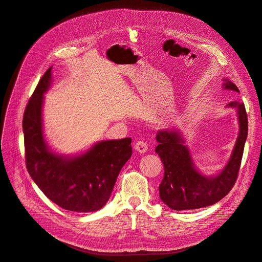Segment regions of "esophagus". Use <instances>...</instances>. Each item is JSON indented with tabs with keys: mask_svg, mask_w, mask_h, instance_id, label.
<instances>
[{
	"mask_svg": "<svg viewBox=\"0 0 262 262\" xmlns=\"http://www.w3.org/2000/svg\"><path fill=\"white\" fill-rule=\"evenodd\" d=\"M134 149H135V150L138 151L139 154H145L148 150V145L143 140H138L137 143H135V145H134Z\"/></svg>",
	"mask_w": 262,
	"mask_h": 262,
	"instance_id": "esophagus-1",
	"label": "esophagus"
}]
</instances>
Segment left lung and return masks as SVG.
I'll list each match as a JSON object with an SVG mask.
<instances>
[{"instance_id":"8db88e82","label":"left lung","mask_w":262,"mask_h":262,"mask_svg":"<svg viewBox=\"0 0 262 262\" xmlns=\"http://www.w3.org/2000/svg\"><path fill=\"white\" fill-rule=\"evenodd\" d=\"M223 88L239 93L238 88L228 79H223ZM226 107L236 110L239 133L229 160L215 176H204L195 167L190 149L178 128L169 127L157 133L156 152L164 167L159 194L161 201L171 210H195L213 205L226 196L234 186L248 135V118L244 103L234 101Z\"/></svg>"}]
</instances>
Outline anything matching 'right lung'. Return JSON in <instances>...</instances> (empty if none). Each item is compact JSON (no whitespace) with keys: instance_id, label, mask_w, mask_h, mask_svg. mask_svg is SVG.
<instances>
[{"instance_id":"obj_1","label":"right lung","mask_w":262,"mask_h":262,"mask_svg":"<svg viewBox=\"0 0 262 262\" xmlns=\"http://www.w3.org/2000/svg\"><path fill=\"white\" fill-rule=\"evenodd\" d=\"M45 72L23 117L25 159L29 176L49 200L67 211H99L108 201L119 171L132 156V139L101 140L86 151L66 156L52 151L43 137V94L51 84Z\"/></svg>"}]
</instances>
